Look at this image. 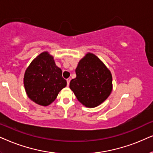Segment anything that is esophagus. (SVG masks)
<instances>
[{
	"instance_id": "34e87169",
	"label": "esophagus",
	"mask_w": 153,
	"mask_h": 153,
	"mask_svg": "<svg viewBox=\"0 0 153 153\" xmlns=\"http://www.w3.org/2000/svg\"><path fill=\"white\" fill-rule=\"evenodd\" d=\"M66 81H67V86H69V84H70V81H71V80L70 79H67L66 80Z\"/></svg>"
}]
</instances>
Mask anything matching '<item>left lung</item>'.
Here are the masks:
<instances>
[{
	"label": "left lung",
	"instance_id": "obj_1",
	"mask_svg": "<svg viewBox=\"0 0 153 153\" xmlns=\"http://www.w3.org/2000/svg\"><path fill=\"white\" fill-rule=\"evenodd\" d=\"M76 78L70 82V89L78 100L88 108L102 103L111 94L113 79L111 71L92 53H87L75 69Z\"/></svg>",
	"mask_w": 153,
	"mask_h": 153
}]
</instances>
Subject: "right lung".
Segmentation results:
<instances>
[{"label": "right lung", "mask_w": 153, "mask_h": 153, "mask_svg": "<svg viewBox=\"0 0 153 153\" xmlns=\"http://www.w3.org/2000/svg\"><path fill=\"white\" fill-rule=\"evenodd\" d=\"M24 85L30 100L47 106L66 86V80L62 77V69L56 66L54 57L44 52L36 56L26 68Z\"/></svg>", "instance_id": "add662e5"}]
</instances>
